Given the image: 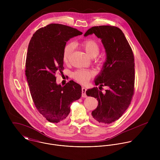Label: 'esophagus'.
Masks as SVG:
<instances>
[{"instance_id":"obj_1","label":"esophagus","mask_w":160,"mask_h":160,"mask_svg":"<svg viewBox=\"0 0 160 160\" xmlns=\"http://www.w3.org/2000/svg\"><path fill=\"white\" fill-rule=\"evenodd\" d=\"M86 92V89L85 88H82V97H87Z\"/></svg>"}]
</instances>
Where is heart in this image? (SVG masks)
<instances>
[{"label": "heart", "instance_id": "1", "mask_svg": "<svg viewBox=\"0 0 160 160\" xmlns=\"http://www.w3.org/2000/svg\"><path fill=\"white\" fill-rule=\"evenodd\" d=\"M81 46L85 50L86 53L92 58L95 57L99 53L100 47L98 44L93 39H86L82 41ZM74 49V44L69 43L65 46L63 52V60L67 63L69 57ZM93 75V72L88 69H78L72 73L74 79L79 82L87 83Z\"/></svg>", "mask_w": 160, "mask_h": 160}]
</instances>
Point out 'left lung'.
<instances>
[{
    "mask_svg": "<svg viewBox=\"0 0 160 160\" xmlns=\"http://www.w3.org/2000/svg\"><path fill=\"white\" fill-rule=\"evenodd\" d=\"M93 34L101 39L107 55L106 61L94 82L96 86H107L108 89L103 93L97 88H93L88 89L86 94L98 102L97 108L92 112L94 121L99 124H110L122 115L132 100L134 58L131 46L119 28L113 26H93L84 36Z\"/></svg>",
    "mask_w": 160,
    "mask_h": 160,
    "instance_id": "8db88e82",
    "label": "left lung"
}]
</instances>
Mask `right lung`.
I'll use <instances>...</instances> for the list:
<instances>
[{"label": "right lung", "mask_w": 160, "mask_h": 160, "mask_svg": "<svg viewBox=\"0 0 160 160\" xmlns=\"http://www.w3.org/2000/svg\"><path fill=\"white\" fill-rule=\"evenodd\" d=\"M82 34L70 26L52 23L36 31L29 42L26 79L37 110L50 122L65 119L71 104L81 97L79 84L70 81L62 87L57 84L55 74L63 69V52L67 42Z\"/></svg>", "instance_id": "1"}]
</instances>
